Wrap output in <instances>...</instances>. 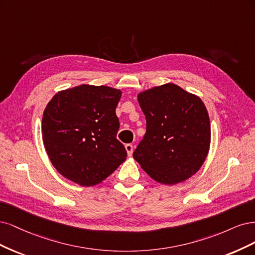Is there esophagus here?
<instances>
[{"label": "esophagus", "mask_w": 255, "mask_h": 255, "mask_svg": "<svg viewBox=\"0 0 255 255\" xmlns=\"http://www.w3.org/2000/svg\"><path fill=\"white\" fill-rule=\"evenodd\" d=\"M125 148H126L128 157H130V155H132V152H133V146H132V144H126L125 145Z\"/></svg>", "instance_id": "obj_1"}]
</instances>
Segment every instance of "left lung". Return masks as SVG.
<instances>
[{
  "instance_id": "obj_1",
  "label": "left lung",
  "mask_w": 255,
  "mask_h": 255,
  "mask_svg": "<svg viewBox=\"0 0 255 255\" xmlns=\"http://www.w3.org/2000/svg\"><path fill=\"white\" fill-rule=\"evenodd\" d=\"M137 101L146 133L134 160L159 183L185 181L200 169L210 149V118L203 102L175 84L145 90Z\"/></svg>"
}]
</instances>
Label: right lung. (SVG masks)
Returning <instances> with one entry per match:
<instances>
[{
	"instance_id": "obj_1",
	"label": "right lung",
	"mask_w": 255,
	"mask_h": 255,
	"mask_svg": "<svg viewBox=\"0 0 255 255\" xmlns=\"http://www.w3.org/2000/svg\"><path fill=\"white\" fill-rule=\"evenodd\" d=\"M122 91L80 85L56 93L42 118L46 153L60 175L81 186L103 182L126 160L117 133Z\"/></svg>"
}]
</instances>
